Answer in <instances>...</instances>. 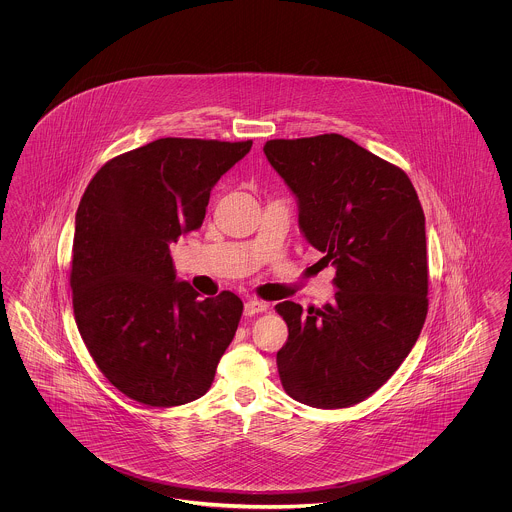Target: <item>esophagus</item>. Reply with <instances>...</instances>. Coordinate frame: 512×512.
Here are the masks:
<instances>
[{"instance_id": "esophagus-1", "label": "esophagus", "mask_w": 512, "mask_h": 512, "mask_svg": "<svg viewBox=\"0 0 512 512\" xmlns=\"http://www.w3.org/2000/svg\"><path fill=\"white\" fill-rule=\"evenodd\" d=\"M267 309L268 305L265 301L251 297V299L245 301L244 315L245 317H253V315H259V313H265Z\"/></svg>"}]
</instances>
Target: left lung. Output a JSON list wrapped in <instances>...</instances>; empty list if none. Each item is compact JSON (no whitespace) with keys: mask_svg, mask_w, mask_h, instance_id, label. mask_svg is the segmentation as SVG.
Returning a JSON list of instances; mask_svg holds the SVG:
<instances>
[{"mask_svg":"<svg viewBox=\"0 0 512 512\" xmlns=\"http://www.w3.org/2000/svg\"><path fill=\"white\" fill-rule=\"evenodd\" d=\"M297 197L305 240L336 267L334 301L276 305L288 341L276 363L286 393L345 409L382 388L428 313L424 211L409 176L340 134L263 147Z\"/></svg>","mask_w":512,"mask_h":512,"instance_id":"8db88e82","label":"left lung"}]
</instances>
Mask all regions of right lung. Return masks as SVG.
Wrapping results in <instances>:
<instances>
[{
	"label": "right lung",
	"mask_w": 512,
	"mask_h": 512,
	"mask_svg": "<svg viewBox=\"0 0 512 512\" xmlns=\"http://www.w3.org/2000/svg\"><path fill=\"white\" fill-rule=\"evenodd\" d=\"M251 144L161 138L107 161L80 199L74 320L101 374L147 407L205 395L238 330L242 299H201L178 282L169 245L201 226L213 186Z\"/></svg>",
	"instance_id": "add662e5"
}]
</instances>
